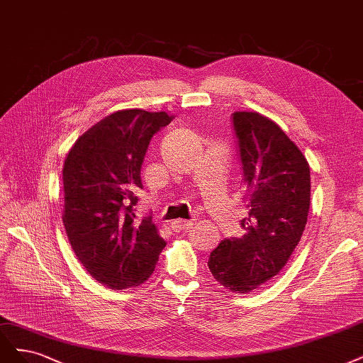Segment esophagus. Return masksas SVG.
Segmentation results:
<instances>
[{
    "mask_svg": "<svg viewBox=\"0 0 363 363\" xmlns=\"http://www.w3.org/2000/svg\"><path fill=\"white\" fill-rule=\"evenodd\" d=\"M192 227V222L191 220H184V219H179V220H174L171 222V230L176 231V233H180L183 230H187Z\"/></svg>",
    "mask_w": 363,
    "mask_h": 363,
    "instance_id": "esophagus-1",
    "label": "esophagus"
}]
</instances>
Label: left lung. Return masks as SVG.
<instances>
[{"mask_svg":"<svg viewBox=\"0 0 363 363\" xmlns=\"http://www.w3.org/2000/svg\"><path fill=\"white\" fill-rule=\"evenodd\" d=\"M233 123L245 174V234L222 240L208 269L225 289L246 294L277 277L301 242L311 172L301 148L269 117L237 111Z\"/></svg>","mask_w":363,"mask_h":363,"instance_id":"8db88e82","label":"left lung"}]
</instances>
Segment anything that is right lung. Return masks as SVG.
I'll use <instances>...</instances> for the list:
<instances>
[{"mask_svg": "<svg viewBox=\"0 0 363 363\" xmlns=\"http://www.w3.org/2000/svg\"><path fill=\"white\" fill-rule=\"evenodd\" d=\"M174 116L140 108L106 116L74 141L62 167L67 239L82 266L111 290L138 286L165 247L150 218L136 220L135 191L152 136Z\"/></svg>", "mask_w": 363, "mask_h": 363, "instance_id": "1", "label": "right lung"}]
</instances>
